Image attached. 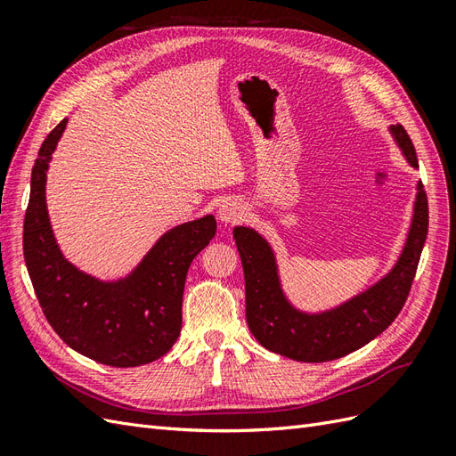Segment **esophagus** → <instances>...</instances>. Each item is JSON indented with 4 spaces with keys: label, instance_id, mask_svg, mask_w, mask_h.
<instances>
[{
    "label": "esophagus",
    "instance_id": "obj_1",
    "mask_svg": "<svg viewBox=\"0 0 456 456\" xmlns=\"http://www.w3.org/2000/svg\"><path fill=\"white\" fill-rule=\"evenodd\" d=\"M245 213V205L240 201H226L218 207V218L223 220L224 224L236 223Z\"/></svg>",
    "mask_w": 456,
    "mask_h": 456
}]
</instances>
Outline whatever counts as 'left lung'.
<instances>
[{
  "label": "left lung",
  "instance_id": "1",
  "mask_svg": "<svg viewBox=\"0 0 456 456\" xmlns=\"http://www.w3.org/2000/svg\"><path fill=\"white\" fill-rule=\"evenodd\" d=\"M390 134L405 161L419 169L415 146L407 131L395 123ZM428 236V200L417 183L412 218L405 243L394 266L362 293L340 305L308 312L287 297L278 258L268 240L249 226L233 228L245 273V314L253 337L266 350L295 362L322 363L360 350L377 338L402 312Z\"/></svg>",
  "mask_w": 456,
  "mask_h": 456
}]
</instances>
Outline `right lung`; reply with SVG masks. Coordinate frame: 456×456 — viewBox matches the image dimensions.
<instances>
[{
    "label": "right lung",
    "instance_id": "right-lung-1",
    "mask_svg": "<svg viewBox=\"0 0 456 456\" xmlns=\"http://www.w3.org/2000/svg\"><path fill=\"white\" fill-rule=\"evenodd\" d=\"M66 123L39 148L24 216V260L39 306L54 333L89 360L112 367L156 362L181 335L186 273L215 238L216 220L205 215L173 226L118 280L79 270L61 251L45 201L49 161Z\"/></svg>",
    "mask_w": 456,
    "mask_h": 456
}]
</instances>
